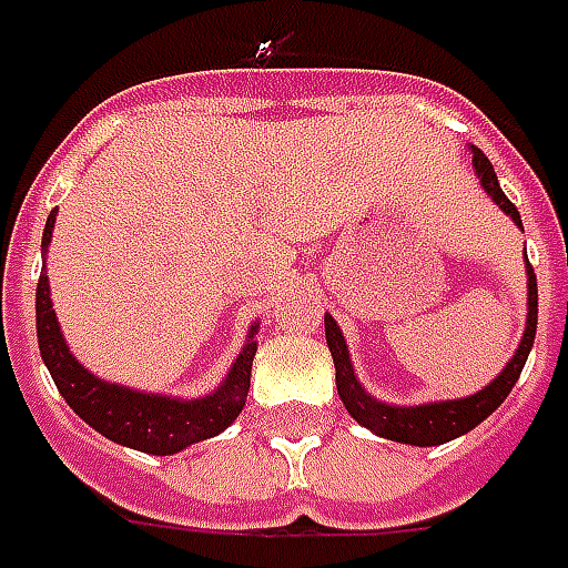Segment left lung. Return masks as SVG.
Listing matches in <instances>:
<instances>
[{
  "label": "left lung",
  "mask_w": 568,
  "mask_h": 568,
  "mask_svg": "<svg viewBox=\"0 0 568 568\" xmlns=\"http://www.w3.org/2000/svg\"><path fill=\"white\" fill-rule=\"evenodd\" d=\"M469 153H473V168H476V178L481 183V189L506 213L508 220L524 231L518 207L499 189L497 171L487 162V155L478 146H469ZM524 264H527V322H524V337H520L518 348L508 358L506 367L494 376V382H487L481 390L469 394V397H457V400H427L415 403V406H397V403H385L379 397H373L361 385L358 373H355V364H352L346 337L339 331L337 318L325 313V339L327 348H331V358H334V367H337V394L343 406L348 409V415L361 427H367L376 436H382V439L418 445V448L452 443V439L469 434L473 427L485 422L487 415L506 400L508 390L515 388L520 369L527 364V355H530L532 339H536V325H539V288H536V273H532L530 262H527V252H524Z\"/></svg>",
  "instance_id": "1"
}]
</instances>
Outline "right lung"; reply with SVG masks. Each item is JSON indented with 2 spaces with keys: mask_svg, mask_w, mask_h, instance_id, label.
Instances as JSON below:
<instances>
[{
  "mask_svg": "<svg viewBox=\"0 0 568 568\" xmlns=\"http://www.w3.org/2000/svg\"><path fill=\"white\" fill-rule=\"evenodd\" d=\"M53 225H57V210H50L41 237L44 264L36 288V327L44 367L50 369L65 403L104 439L144 455H178L189 445L220 436L246 406L252 358L258 352V339H255L258 322H252L246 331V343L225 373V379L201 397H171V394H153V390H138L102 379L71 355L53 310L48 280V246L53 241Z\"/></svg>",
  "mask_w": 568,
  "mask_h": 568,
  "instance_id": "add662e5",
  "label": "right lung"
}]
</instances>
